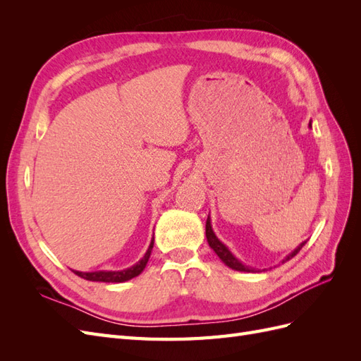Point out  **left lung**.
<instances>
[{
  "label": "left lung",
  "mask_w": 361,
  "mask_h": 361,
  "mask_svg": "<svg viewBox=\"0 0 361 361\" xmlns=\"http://www.w3.org/2000/svg\"><path fill=\"white\" fill-rule=\"evenodd\" d=\"M206 239H207V244H209V247L216 253V256L220 257L228 268L236 269V271H244V272H256V269L248 268L247 265H243L241 262H239V260L231 253V251H228V248H227L223 243H220V239H218V238L215 236V233L212 232L211 218H209V216H207V220H206ZM304 244H305V243H302L298 248H295V250L292 251V253H290L285 260H283V262H286V260L292 259L293 256H297V253L304 247Z\"/></svg>",
  "instance_id": "1"
}]
</instances>
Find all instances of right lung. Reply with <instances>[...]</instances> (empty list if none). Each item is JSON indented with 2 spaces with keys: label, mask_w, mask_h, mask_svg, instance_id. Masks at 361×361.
<instances>
[{
  "label": "right lung",
  "mask_w": 361,
  "mask_h": 361,
  "mask_svg": "<svg viewBox=\"0 0 361 361\" xmlns=\"http://www.w3.org/2000/svg\"><path fill=\"white\" fill-rule=\"evenodd\" d=\"M152 248H154V239H152V243L146 251L145 257L141 259L140 262L134 267L126 268L123 271H94V272H80V271H73L76 276H80L81 279L85 280H90V281H105V283H122L126 280H130L137 277L138 274H141V271L146 268L147 260L150 257L152 253Z\"/></svg>",
  "instance_id": "obj_1"
}]
</instances>
